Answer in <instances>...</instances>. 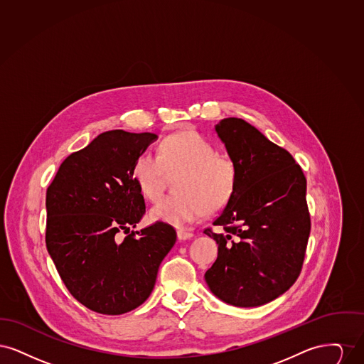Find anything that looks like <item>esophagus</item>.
<instances>
[{"label":"esophagus","mask_w":364,"mask_h":364,"mask_svg":"<svg viewBox=\"0 0 364 364\" xmlns=\"http://www.w3.org/2000/svg\"><path fill=\"white\" fill-rule=\"evenodd\" d=\"M192 237H193V233H191L186 229H178L177 230V239L178 240H190Z\"/></svg>","instance_id":"obj_1"}]
</instances>
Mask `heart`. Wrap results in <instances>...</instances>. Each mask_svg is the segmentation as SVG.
Segmentation results:
<instances>
[{"instance_id": "heart-1", "label": "heart", "mask_w": 364, "mask_h": 364, "mask_svg": "<svg viewBox=\"0 0 364 364\" xmlns=\"http://www.w3.org/2000/svg\"><path fill=\"white\" fill-rule=\"evenodd\" d=\"M183 172L176 196L164 198L149 217L154 223L181 226L203 218L208 210H220L230 200L237 171L233 161L217 154L213 143L195 131H184L165 139L159 154L144 151L134 164V180L140 192L156 200L168 173Z\"/></svg>"}]
</instances>
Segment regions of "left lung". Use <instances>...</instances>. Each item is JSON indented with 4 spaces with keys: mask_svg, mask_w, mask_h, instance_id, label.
<instances>
[{
    "mask_svg": "<svg viewBox=\"0 0 364 364\" xmlns=\"http://www.w3.org/2000/svg\"><path fill=\"white\" fill-rule=\"evenodd\" d=\"M236 165L237 181L205 233L218 257L205 274L211 294L235 307H258L287 292L299 277L310 236L307 181L287 150L255 127L229 117L214 127Z\"/></svg>",
    "mask_w": 364,
    "mask_h": 364,
    "instance_id": "8db88e82",
    "label": "left lung"
}]
</instances>
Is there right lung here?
I'll return each mask as SVG.
<instances>
[{
  "label": "right lung",
  "instance_id": "right-lung-1",
  "mask_svg": "<svg viewBox=\"0 0 364 364\" xmlns=\"http://www.w3.org/2000/svg\"><path fill=\"white\" fill-rule=\"evenodd\" d=\"M156 134L107 131L70 154L46 191V247L70 294L87 309L120 315L143 304L176 242L164 223L132 230L146 205L134 164ZM122 230L130 235L120 241Z\"/></svg>",
  "mask_w": 364,
  "mask_h": 364
}]
</instances>
